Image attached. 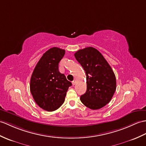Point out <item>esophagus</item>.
<instances>
[{
  "label": "esophagus",
  "instance_id": "1",
  "mask_svg": "<svg viewBox=\"0 0 146 146\" xmlns=\"http://www.w3.org/2000/svg\"><path fill=\"white\" fill-rule=\"evenodd\" d=\"M72 84H73V85H74V84H76V80H74L72 81Z\"/></svg>",
  "mask_w": 146,
  "mask_h": 146
}]
</instances>
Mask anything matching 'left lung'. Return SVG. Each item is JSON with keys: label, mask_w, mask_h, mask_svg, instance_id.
I'll return each mask as SVG.
<instances>
[{"label": "left lung", "mask_w": 146, "mask_h": 146, "mask_svg": "<svg viewBox=\"0 0 146 146\" xmlns=\"http://www.w3.org/2000/svg\"><path fill=\"white\" fill-rule=\"evenodd\" d=\"M85 71L87 90L80 96L82 103L91 110H99L109 103L116 88V76L99 51L86 47L74 53Z\"/></svg>", "instance_id": "left-lung-1"}]
</instances>
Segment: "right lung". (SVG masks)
I'll use <instances>...</instances> for the list:
<instances>
[{"mask_svg":"<svg viewBox=\"0 0 146 146\" xmlns=\"http://www.w3.org/2000/svg\"><path fill=\"white\" fill-rule=\"evenodd\" d=\"M65 50L53 47L37 63L30 79V92L35 103L43 110L53 111L62 106L68 88L72 85L58 70Z\"/></svg>","mask_w":146,"mask_h":146,"instance_id":"add662e5","label":"right lung"}]
</instances>
